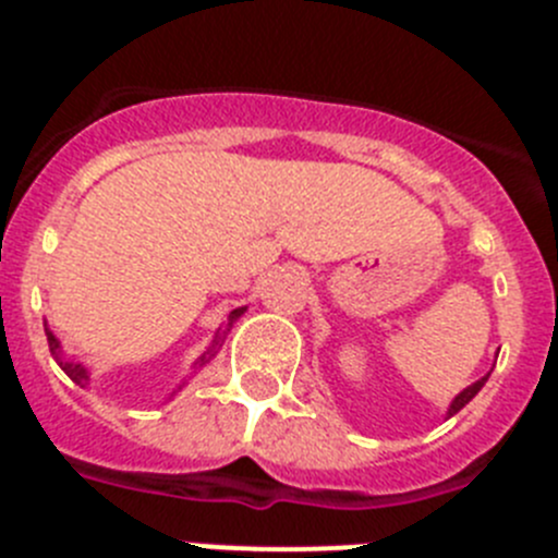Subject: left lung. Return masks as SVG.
I'll list each match as a JSON object with an SVG mask.
<instances>
[{
	"instance_id": "1",
	"label": "left lung",
	"mask_w": 558,
	"mask_h": 558,
	"mask_svg": "<svg viewBox=\"0 0 558 558\" xmlns=\"http://www.w3.org/2000/svg\"><path fill=\"white\" fill-rule=\"evenodd\" d=\"M489 374H492V372H489ZM489 374H486V377H481V379H477V383H472V386H466V388H463V391L458 393L456 399H452V402H450V408H447V418H450V416H456V413L461 411L463 405H470V402H472V397H475V393L481 391L483 386H486V379H489Z\"/></svg>"
}]
</instances>
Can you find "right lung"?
Returning a JSON list of instances; mask_svg holds the SVG:
<instances>
[{"instance_id":"obj_1","label":"right lung","mask_w":558,"mask_h":558,"mask_svg":"<svg viewBox=\"0 0 558 558\" xmlns=\"http://www.w3.org/2000/svg\"><path fill=\"white\" fill-rule=\"evenodd\" d=\"M245 313V307H236V310H231L229 313V322H226V327L223 329H218V332H215V338H211V343L209 347H206V352L201 354L198 360H195V363H192V372H201V368L206 366V363H209L211 357H215V354L220 352V347H223V340H226V335H229V329L234 327V322L236 318H240V315ZM44 332H47V340H49V352L56 354V360H58V366L63 368V372L69 374V379H72V383H77V386L81 388H86L88 383H92V374H88V368L83 366V363H77V360H69V357H63V349H61V340L56 338V335H52V329L47 327V322H44ZM186 386V379L184 383H181L179 388H175V391L170 393V397H175V393L181 391V388Z\"/></svg>"}]
</instances>
